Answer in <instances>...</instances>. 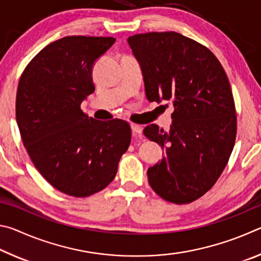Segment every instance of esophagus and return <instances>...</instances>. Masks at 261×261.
<instances>
[{"label":"esophagus","mask_w":261,"mask_h":261,"mask_svg":"<svg viewBox=\"0 0 261 261\" xmlns=\"http://www.w3.org/2000/svg\"><path fill=\"white\" fill-rule=\"evenodd\" d=\"M130 126H131L132 132H134V134H136V135H140L141 131H143V127H141V125L134 124V123H132Z\"/></svg>","instance_id":"34e87169"}]
</instances>
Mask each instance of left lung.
Segmentation results:
<instances>
[{
	"mask_svg": "<svg viewBox=\"0 0 261 261\" xmlns=\"http://www.w3.org/2000/svg\"><path fill=\"white\" fill-rule=\"evenodd\" d=\"M127 43L147 100L174 105L169 131L156 124L144 129L165 151L147 169L148 183L163 199L188 204L213 187L232 152L237 122L230 84L213 53L179 33L136 34Z\"/></svg>",
	"mask_w": 261,
	"mask_h": 261,
	"instance_id": "obj_1",
	"label": "left lung"
}]
</instances>
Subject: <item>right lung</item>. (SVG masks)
Returning a JSON list of instances; mask_svg holds the SVG:
<instances>
[{
	"instance_id": "1",
	"label": "right lung",
	"mask_w": 261,
	"mask_h": 261,
	"mask_svg": "<svg viewBox=\"0 0 261 261\" xmlns=\"http://www.w3.org/2000/svg\"><path fill=\"white\" fill-rule=\"evenodd\" d=\"M115 38L65 37L43 48L21 74L16 120L31 160L59 191L87 197L114 179L131 141L125 121H96L81 105L95 90V62Z\"/></svg>"
}]
</instances>
